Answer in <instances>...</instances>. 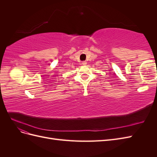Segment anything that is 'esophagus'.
Here are the masks:
<instances>
[{"label": "esophagus", "mask_w": 157, "mask_h": 157, "mask_svg": "<svg viewBox=\"0 0 157 157\" xmlns=\"http://www.w3.org/2000/svg\"><path fill=\"white\" fill-rule=\"evenodd\" d=\"M82 64L84 65H86L87 64V62L86 61H82Z\"/></svg>", "instance_id": "1"}]
</instances>
